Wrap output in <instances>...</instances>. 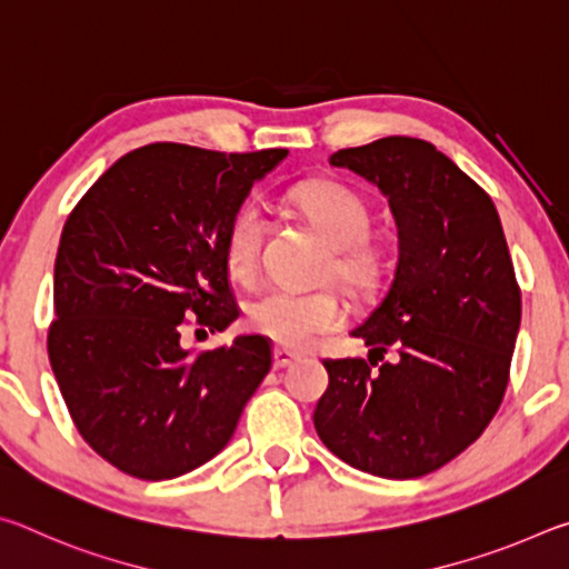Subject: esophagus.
<instances>
[{
  "mask_svg": "<svg viewBox=\"0 0 569 569\" xmlns=\"http://www.w3.org/2000/svg\"><path fill=\"white\" fill-rule=\"evenodd\" d=\"M298 359H301V353L293 351V349H286V346H276V349H273V366H276V369H286V366H291Z\"/></svg>",
  "mask_w": 569,
  "mask_h": 569,
  "instance_id": "esophagus-1",
  "label": "esophagus"
}]
</instances>
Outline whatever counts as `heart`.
I'll return each mask as SVG.
<instances>
[{"mask_svg":"<svg viewBox=\"0 0 569 569\" xmlns=\"http://www.w3.org/2000/svg\"><path fill=\"white\" fill-rule=\"evenodd\" d=\"M293 206L308 223L339 248V271L359 278L369 271L361 243L371 230V213L361 196L333 180H311L291 192ZM268 220L261 206L243 203L226 228L223 256L228 273L253 281L261 266ZM248 326L283 346H306L313 336L339 329L346 319L343 301L333 291H303L293 286H268L248 298Z\"/></svg>","mask_w":569,"mask_h":569,"instance_id":"b5f03b06","label":"heart"}]
</instances>
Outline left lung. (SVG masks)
<instances>
[{
  "mask_svg": "<svg viewBox=\"0 0 569 569\" xmlns=\"http://www.w3.org/2000/svg\"><path fill=\"white\" fill-rule=\"evenodd\" d=\"M329 162L389 198L399 261L351 331L369 361L323 359L316 431L356 469L423 477L477 441L505 399L522 319L505 230L492 198L427 140L391 134Z\"/></svg>",
  "mask_w": 569,
  "mask_h": 569,
  "instance_id": "left-lung-1",
  "label": "left lung"
}]
</instances>
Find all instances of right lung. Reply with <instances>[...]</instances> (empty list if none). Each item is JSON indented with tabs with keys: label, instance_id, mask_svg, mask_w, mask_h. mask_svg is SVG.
Listing matches in <instances>:
<instances>
[{
	"label": "right lung",
	"instance_id": "right-lung-1",
	"mask_svg": "<svg viewBox=\"0 0 569 569\" xmlns=\"http://www.w3.org/2000/svg\"><path fill=\"white\" fill-rule=\"evenodd\" d=\"M286 156L152 142L104 170L67 218L47 351L77 431L124 475L160 481L206 465L271 371L266 336L192 353L180 333L238 319L226 228Z\"/></svg>",
	"mask_w": 569,
	"mask_h": 569
}]
</instances>
